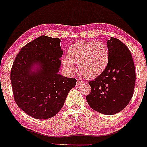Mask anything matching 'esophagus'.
<instances>
[{
	"mask_svg": "<svg viewBox=\"0 0 147 147\" xmlns=\"http://www.w3.org/2000/svg\"><path fill=\"white\" fill-rule=\"evenodd\" d=\"M77 85H81L82 83H83V81H82L81 80H80V79H78L77 80Z\"/></svg>",
	"mask_w": 147,
	"mask_h": 147,
	"instance_id": "34e87169",
	"label": "esophagus"
}]
</instances>
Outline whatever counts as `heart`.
<instances>
[{
    "instance_id": "obj_1",
    "label": "heart",
    "mask_w": 147,
    "mask_h": 147,
    "mask_svg": "<svg viewBox=\"0 0 147 147\" xmlns=\"http://www.w3.org/2000/svg\"><path fill=\"white\" fill-rule=\"evenodd\" d=\"M109 50L101 41H80L71 45L67 58L62 61L63 67L69 72L75 69L77 64L79 72L84 77L93 79L102 75L109 62Z\"/></svg>"
}]
</instances>
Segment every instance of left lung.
<instances>
[{
  "label": "left lung",
  "instance_id": "8db88e82",
  "mask_svg": "<svg viewBox=\"0 0 147 147\" xmlns=\"http://www.w3.org/2000/svg\"><path fill=\"white\" fill-rule=\"evenodd\" d=\"M107 47L109 62L102 75L89 82L91 92L86 99L96 111L113 115L122 111L130 102L136 76L132 55L124 43L111 37Z\"/></svg>",
  "mask_w": 147,
  "mask_h": 147
}]
</instances>
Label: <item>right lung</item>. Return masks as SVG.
<instances>
[{"instance_id":"right-lung-1","label":"right lung","mask_w":147,"mask_h":147,"mask_svg":"<svg viewBox=\"0 0 147 147\" xmlns=\"http://www.w3.org/2000/svg\"><path fill=\"white\" fill-rule=\"evenodd\" d=\"M61 40L41 36L23 47L15 57L10 80L15 102L26 114L36 119H48L62 108L76 78L58 74L63 54ZM39 71H31L34 64Z\"/></svg>"}]
</instances>
